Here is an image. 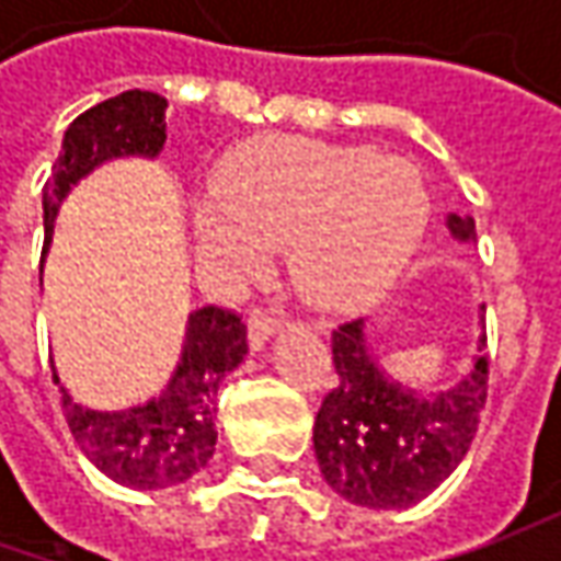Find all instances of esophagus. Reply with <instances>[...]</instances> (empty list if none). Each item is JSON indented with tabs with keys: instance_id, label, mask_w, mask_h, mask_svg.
<instances>
[{
	"instance_id": "1",
	"label": "esophagus",
	"mask_w": 561,
	"mask_h": 561,
	"mask_svg": "<svg viewBox=\"0 0 561 561\" xmlns=\"http://www.w3.org/2000/svg\"><path fill=\"white\" fill-rule=\"evenodd\" d=\"M277 331V318L274 312H265V309H252L247 314V336H249V346L252 350H259L271 334Z\"/></svg>"
}]
</instances>
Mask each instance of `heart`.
<instances>
[{
  "mask_svg": "<svg viewBox=\"0 0 561 561\" xmlns=\"http://www.w3.org/2000/svg\"><path fill=\"white\" fill-rule=\"evenodd\" d=\"M215 208L196 211L199 252L247 274L262 247H290V274L318 306H356L383 290L419 249L431 196L402 159L365 146L265 137L211 174Z\"/></svg>",
  "mask_w": 561,
  "mask_h": 561,
  "instance_id": "obj_1",
  "label": "heart"
}]
</instances>
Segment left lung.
<instances>
[{
	"mask_svg": "<svg viewBox=\"0 0 561 561\" xmlns=\"http://www.w3.org/2000/svg\"><path fill=\"white\" fill-rule=\"evenodd\" d=\"M449 227L471 240L474 221L453 215ZM336 383L314 419V456L324 481L350 503L402 508L424 500L456 471L478 434L486 402V324L474 368L434 399L412 397L383 380L365 353L362 321L331 331Z\"/></svg>",
	"mask_w": 561,
	"mask_h": 561,
	"instance_id": "8db88e82",
	"label": "left lung"
}]
</instances>
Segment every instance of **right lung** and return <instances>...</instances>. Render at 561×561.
<instances>
[{
  "mask_svg": "<svg viewBox=\"0 0 561 561\" xmlns=\"http://www.w3.org/2000/svg\"><path fill=\"white\" fill-rule=\"evenodd\" d=\"M168 99L149 90H127L105 99L65 130L61 152L43 186V225L53 233L58 203L87 171L115 156H156L164 142ZM49 243V240H46ZM247 356L243 314L221 306H203L190 314L178 375L164 393L127 412L80 409L65 390L58 393L65 421L77 446L112 481L137 490L181 484L215 453V397L218 383ZM58 383V377H55Z\"/></svg>",
  "mask_w": 561,
  "mask_h": 561,
  "instance_id": "add662e5",
  "label": "right lung"
}]
</instances>
